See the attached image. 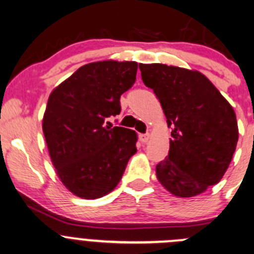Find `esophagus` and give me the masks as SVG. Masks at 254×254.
Returning a JSON list of instances; mask_svg holds the SVG:
<instances>
[{
  "instance_id": "34e87169",
  "label": "esophagus",
  "mask_w": 254,
  "mask_h": 254,
  "mask_svg": "<svg viewBox=\"0 0 254 254\" xmlns=\"http://www.w3.org/2000/svg\"><path fill=\"white\" fill-rule=\"evenodd\" d=\"M149 139H150L149 133H145V134H139V140H140L141 143H146Z\"/></svg>"
}]
</instances>
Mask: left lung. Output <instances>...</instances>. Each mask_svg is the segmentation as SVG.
<instances>
[{
	"label": "left lung",
	"instance_id": "left-lung-1",
	"mask_svg": "<svg viewBox=\"0 0 254 254\" xmlns=\"http://www.w3.org/2000/svg\"><path fill=\"white\" fill-rule=\"evenodd\" d=\"M139 69L172 128L168 156L156 166L157 179L179 197L206 191L223 178L235 152V111L201 72L165 64H139Z\"/></svg>",
	"mask_w": 254,
	"mask_h": 254
}]
</instances>
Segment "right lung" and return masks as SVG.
I'll return each instance as SVG.
<instances>
[{
	"mask_svg": "<svg viewBox=\"0 0 254 254\" xmlns=\"http://www.w3.org/2000/svg\"><path fill=\"white\" fill-rule=\"evenodd\" d=\"M135 62H97L76 70L50 95L43 134L63 184L82 198H99L115 189L137 134L105 126L121 113L120 98L135 82Z\"/></svg>",
	"mask_w": 254,
	"mask_h": 254,
	"instance_id": "right-lung-1",
	"label": "right lung"
}]
</instances>
